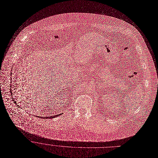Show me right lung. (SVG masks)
I'll return each mask as SVG.
<instances>
[{
    "label": "right lung",
    "instance_id": "right-lung-1",
    "mask_svg": "<svg viewBox=\"0 0 158 158\" xmlns=\"http://www.w3.org/2000/svg\"><path fill=\"white\" fill-rule=\"evenodd\" d=\"M14 103H15V105H16L17 106H19V105H17V103H16V102H14ZM62 114V113H60V114H58L55 115V116H48V117H41V116H37V117H38V118H43V119H44H44H46V118L50 119V118H55V117H57L58 116H59L60 114Z\"/></svg>",
    "mask_w": 158,
    "mask_h": 158
}]
</instances>
